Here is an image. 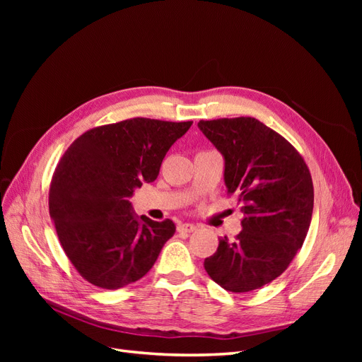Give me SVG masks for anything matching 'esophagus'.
Instances as JSON below:
<instances>
[{"instance_id": "esophagus-1", "label": "esophagus", "mask_w": 362, "mask_h": 362, "mask_svg": "<svg viewBox=\"0 0 362 362\" xmlns=\"http://www.w3.org/2000/svg\"><path fill=\"white\" fill-rule=\"evenodd\" d=\"M178 233H185V234H190V233H194L196 229H198V226L193 225V223H180L177 226Z\"/></svg>"}]
</instances>
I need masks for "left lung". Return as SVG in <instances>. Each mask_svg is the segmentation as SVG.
<instances>
[{"mask_svg":"<svg viewBox=\"0 0 362 362\" xmlns=\"http://www.w3.org/2000/svg\"><path fill=\"white\" fill-rule=\"evenodd\" d=\"M222 152L228 194L242 202V231L218 238L204 267L222 288L247 293L282 275L308 234L314 187L296 148L255 117L201 120Z\"/></svg>","mask_w":362,"mask_h":362,"instance_id":"obj_1","label":"left lung"}]
</instances>
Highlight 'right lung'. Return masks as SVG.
Listing matches in <instances>:
<instances>
[{
	"label": "right lung",
	"mask_w": 362,
	"mask_h": 362,
	"mask_svg": "<svg viewBox=\"0 0 362 362\" xmlns=\"http://www.w3.org/2000/svg\"><path fill=\"white\" fill-rule=\"evenodd\" d=\"M192 124L133 117L86 131L64 151L49 185V216L87 282L117 290L154 266L175 225L139 221L128 198L157 180L166 152Z\"/></svg>",
	"instance_id": "right-lung-1"
}]
</instances>
